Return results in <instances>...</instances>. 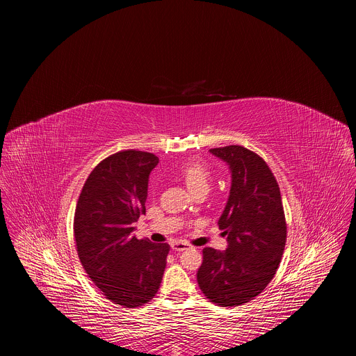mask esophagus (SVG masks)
I'll return each mask as SVG.
<instances>
[{"mask_svg":"<svg viewBox=\"0 0 356 356\" xmlns=\"http://www.w3.org/2000/svg\"><path fill=\"white\" fill-rule=\"evenodd\" d=\"M170 245H172V249H173V250H177V252H181V250L188 249V245L184 243V242H180V241H175V242H172Z\"/></svg>","mask_w":356,"mask_h":356,"instance_id":"34e87169","label":"esophagus"}]
</instances>
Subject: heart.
<instances>
[{
	"label": "heart",
	"instance_id": "obj_1",
	"mask_svg": "<svg viewBox=\"0 0 356 356\" xmlns=\"http://www.w3.org/2000/svg\"><path fill=\"white\" fill-rule=\"evenodd\" d=\"M179 176L193 194L200 190H209L211 184L210 170L195 161H190L181 165L179 169Z\"/></svg>",
	"mask_w": 356,
	"mask_h": 356
}]
</instances>
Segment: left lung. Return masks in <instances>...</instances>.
I'll use <instances>...</instances> for the list:
<instances>
[{"instance_id":"8db88e82","label":"left lung","mask_w":356,"mask_h":356,"mask_svg":"<svg viewBox=\"0 0 356 356\" xmlns=\"http://www.w3.org/2000/svg\"><path fill=\"white\" fill-rule=\"evenodd\" d=\"M231 172V188L218 220L227 249H202L197 282L221 307H235L261 294L273 279L286 245V218L279 184L266 162L239 145L210 149Z\"/></svg>"}]
</instances>
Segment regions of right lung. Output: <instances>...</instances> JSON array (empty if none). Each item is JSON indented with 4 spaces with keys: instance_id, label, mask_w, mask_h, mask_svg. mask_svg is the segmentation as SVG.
<instances>
[{
    "instance_id": "right-lung-1",
    "label": "right lung",
    "mask_w": 356,
    "mask_h": 356,
    "mask_svg": "<svg viewBox=\"0 0 356 356\" xmlns=\"http://www.w3.org/2000/svg\"><path fill=\"white\" fill-rule=\"evenodd\" d=\"M158 156L122 150L98 163L87 177L74 213L80 262L103 294L118 306H143L159 290L170 246L138 239L149 175Z\"/></svg>"
}]
</instances>
